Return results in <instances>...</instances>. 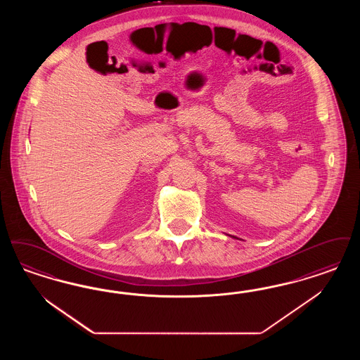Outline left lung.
<instances>
[{
  "label": "left lung",
  "mask_w": 360,
  "mask_h": 360,
  "mask_svg": "<svg viewBox=\"0 0 360 360\" xmlns=\"http://www.w3.org/2000/svg\"><path fill=\"white\" fill-rule=\"evenodd\" d=\"M234 238H236V237H234Z\"/></svg>",
  "instance_id": "1"
}]
</instances>
